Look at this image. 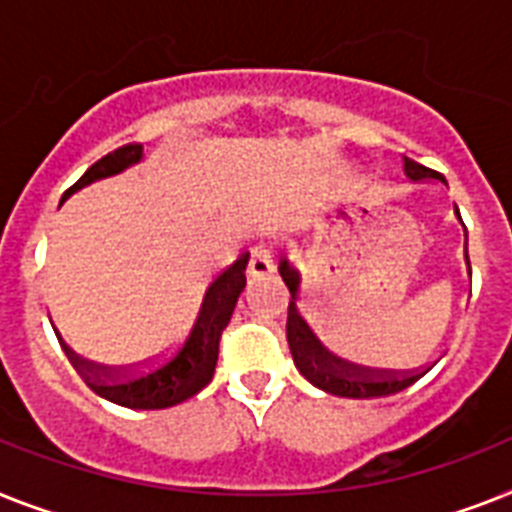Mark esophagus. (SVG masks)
I'll use <instances>...</instances> for the list:
<instances>
[{
    "label": "esophagus",
    "instance_id": "esophagus-1",
    "mask_svg": "<svg viewBox=\"0 0 512 512\" xmlns=\"http://www.w3.org/2000/svg\"><path fill=\"white\" fill-rule=\"evenodd\" d=\"M274 274V253L272 246L259 243V246L251 251V259H248V277L251 280H266Z\"/></svg>",
    "mask_w": 512,
    "mask_h": 512
}]
</instances>
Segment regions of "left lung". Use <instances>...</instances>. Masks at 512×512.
<instances>
[{
    "instance_id": "8db88e82",
    "label": "left lung",
    "mask_w": 512,
    "mask_h": 512,
    "mask_svg": "<svg viewBox=\"0 0 512 512\" xmlns=\"http://www.w3.org/2000/svg\"><path fill=\"white\" fill-rule=\"evenodd\" d=\"M405 172L411 180H426V177H434V180H442L445 177L439 172L429 170L424 164L413 162L405 156ZM468 261V251H466ZM280 274L285 280L287 290L293 295V301L287 306V345H290V353H293V361L298 366L303 377L308 382L319 387V390L329 392V395H340V398H384V395H395V392L411 387L424 371H387V369H366V366H353V363H345L340 358L329 356L327 350L322 348V342L316 340V335L308 329V324L298 316V308H295V295H298V274L295 269L287 266V261L280 264Z\"/></svg>"
}]
</instances>
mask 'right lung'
<instances>
[{"label": "right lung", "mask_w": 512, "mask_h": 512, "mask_svg": "<svg viewBox=\"0 0 512 512\" xmlns=\"http://www.w3.org/2000/svg\"><path fill=\"white\" fill-rule=\"evenodd\" d=\"M141 159V146L130 143L122 149L112 151L104 159L88 167L86 175L78 183L65 190V201L70 193H75L83 185L101 180V177L117 175L128 164ZM246 266L248 253H240L227 269L211 280L206 287L204 303L198 308V316L193 319V327L175 350L167 356H159L154 361L135 363V366H99V363L83 361L62 342L65 356L75 366L83 382L101 395L125 408H141V411H156V408H170V405L183 403L201 392L214 377V366L219 356V337L230 322L235 303H238L243 287H246Z\"/></svg>", "instance_id": "obj_1"}]
</instances>
